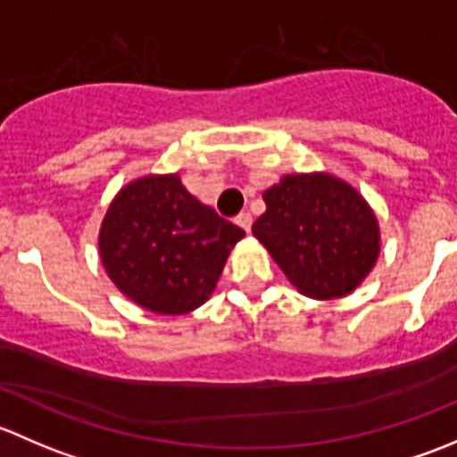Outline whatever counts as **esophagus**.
<instances>
[{
	"label": "esophagus",
	"instance_id": "1",
	"mask_svg": "<svg viewBox=\"0 0 457 457\" xmlns=\"http://www.w3.org/2000/svg\"><path fill=\"white\" fill-rule=\"evenodd\" d=\"M237 223L241 225L245 232H250V229H252V214H250V212H241V214L237 216Z\"/></svg>",
	"mask_w": 457,
	"mask_h": 457
}]
</instances>
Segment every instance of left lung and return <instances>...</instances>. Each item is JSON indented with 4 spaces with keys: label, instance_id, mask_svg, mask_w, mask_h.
<instances>
[{
    "label": "left lung",
    "instance_id": "obj_1",
    "mask_svg": "<svg viewBox=\"0 0 457 457\" xmlns=\"http://www.w3.org/2000/svg\"><path fill=\"white\" fill-rule=\"evenodd\" d=\"M262 201L267 210L252 232L305 296H347L376 265V214L349 183L331 174H287Z\"/></svg>",
    "mask_w": 457,
    "mask_h": 457
}]
</instances>
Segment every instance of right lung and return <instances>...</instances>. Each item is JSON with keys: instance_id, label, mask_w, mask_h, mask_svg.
Wrapping results in <instances>:
<instances>
[{"instance_id": "right-lung-1", "label": "right lung", "mask_w": 457, "mask_h": 457, "mask_svg": "<svg viewBox=\"0 0 457 457\" xmlns=\"http://www.w3.org/2000/svg\"><path fill=\"white\" fill-rule=\"evenodd\" d=\"M245 237L203 205L179 174L128 183L110 203L99 254L112 283L154 314L196 310L214 292L229 252Z\"/></svg>"}]
</instances>
